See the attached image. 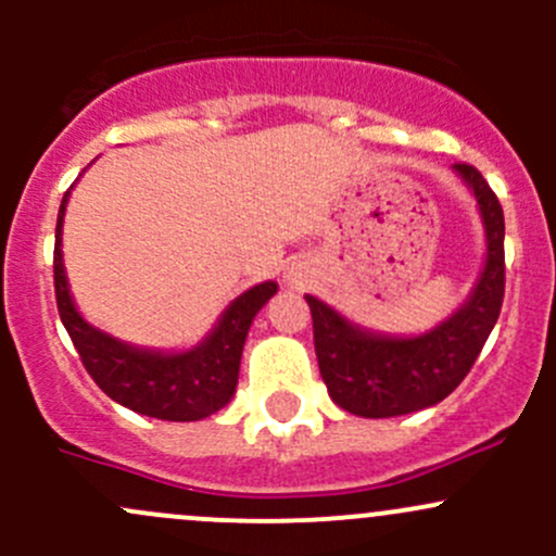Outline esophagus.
Listing matches in <instances>:
<instances>
[{"label":"esophagus","mask_w":556,"mask_h":556,"mask_svg":"<svg viewBox=\"0 0 556 556\" xmlns=\"http://www.w3.org/2000/svg\"><path fill=\"white\" fill-rule=\"evenodd\" d=\"M288 282H290V285H301V274H299V271H290V274H288Z\"/></svg>","instance_id":"34e87169"}]
</instances>
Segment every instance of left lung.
I'll list each match as a JSON object with an SVG mask.
<instances>
[{
	"mask_svg": "<svg viewBox=\"0 0 556 556\" xmlns=\"http://www.w3.org/2000/svg\"><path fill=\"white\" fill-rule=\"evenodd\" d=\"M452 169L479 204L486 252L473 290L450 317L425 333L392 336L357 325L317 295H304L328 395L357 417H401L444 401L468 377L497 323L506 290L503 206L479 169L468 164H454Z\"/></svg>",
	"mask_w": 556,
	"mask_h": 556,
	"instance_id": "1",
	"label": "left lung"
}]
</instances>
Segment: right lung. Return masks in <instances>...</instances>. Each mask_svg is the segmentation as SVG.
I'll use <instances>...</instances> for the list:
<instances>
[{
  "mask_svg": "<svg viewBox=\"0 0 556 556\" xmlns=\"http://www.w3.org/2000/svg\"><path fill=\"white\" fill-rule=\"evenodd\" d=\"M72 185L61 199L55 223L53 279L61 323L80 355L83 366L106 395L131 412L166 422H199L220 412L237 392L239 363L255 314L277 293V282L255 285L231 301L217 317L215 328L190 350H150L128 344L88 323L70 293L64 268V215Z\"/></svg>",
  "mask_w": 556,
  "mask_h": 556,
  "instance_id": "add662e5",
  "label": "right lung"
}]
</instances>
